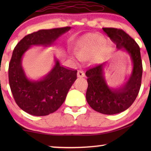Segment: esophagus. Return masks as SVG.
Listing matches in <instances>:
<instances>
[{"label":"esophagus","instance_id":"34e87169","mask_svg":"<svg viewBox=\"0 0 151 151\" xmlns=\"http://www.w3.org/2000/svg\"><path fill=\"white\" fill-rule=\"evenodd\" d=\"M78 76L79 78H83L85 76V74H84L83 71H81V70H80V71H78Z\"/></svg>","mask_w":151,"mask_h":151}]
</instances>
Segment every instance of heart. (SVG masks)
<instances>
[{
    "label": "heart",
    "instance_id": "obj_1",
    "mask_svg": "<svg viewBox=\"0 0 151 151\" xmlns=\"http://www.w3.org/2000/svg\"><path fill=\"white\" fill-rule=\"evenodd\" d=\"M86 39H91V40H97L99 42H102V39L98 38V37H96V36H93V35H88V36H86Z\"/></svg>",
    "mask_w": 151,
    "mask_h": 151
}]
</instances>
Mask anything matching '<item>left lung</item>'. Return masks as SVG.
Returning a JSON list of instances; mask_svg holds the SVG:
<instances>
[{
	"instance_id": "8db88e82",
	"label": "left lung",
	"mask_w": 151,
	"mask_h": 151,
	"mask_svg": "<svg viewBox=\"0 0 151 151\" xmlns=\"http://www.w3.org/2000/svg\"><path fill=\"white\" fill-rule=\"evenodd\" d=\"M102 29L116 45L117 50L129 53L133 64L129 80L118 88H110L107 85L104 77L105 63L89 67L86 72L88 104L97 112L113 115L127 110L135 100L141 86L143 69L139 45L129 34L120 29L104 27Z\"/></svg>"
}]
</instances>
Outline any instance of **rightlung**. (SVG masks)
<instances>
[{"label": "right lung", "instance_id": "obj_1", "mask_svg": "<svg viewBox=\"0 0 151 151\" xmlns=\"http://www.w3.org/2000/svg\"><path fill=\"white\" fill-rule=\"evenodd\" d=\"M70 29L39 30L24 36L14 49L8 70L10 88L18 106L29 114L44 116L57 111L77 79V71L64 67L55 60L54 67L42 79L31 80L22 69V56L32 45L48 47Z\"/></svg>", "mask_w": 151, "mask_h": 151}]
</instances>
